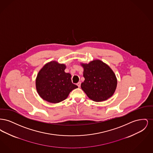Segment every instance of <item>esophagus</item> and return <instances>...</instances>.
I'll use <instances>...</instances> for the list:
<instances>
[{
	"label": "esophagus",
	"instance_id": "34e87169",
	"mask_svg": "<svg viewBox=\"0 0 153 153\" xmlns=\"http://www.w3.org/2000/svg\"><path fill=\"white\" fill-rule=\"evenodd\" d=\"M77 85L79 87H80V86H81V82H79L77 84Z\"/></svg>",
	"mask_w": 153,
	"mask_h": 153
}]
</instances>
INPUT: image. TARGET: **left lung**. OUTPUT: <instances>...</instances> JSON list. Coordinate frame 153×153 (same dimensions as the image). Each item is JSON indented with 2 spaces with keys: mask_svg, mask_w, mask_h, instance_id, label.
<instances>
[{
  "mask_svg": "<svg viewBox=\"0 0 153 153\" xmlns=\"http://www.w3.org/2000/svg\"><path fill=\"white\" fill-rule=\"evenodd\" d=\"M81 65L85 80L81 88L90 99L102 102L113 95L117 88V77L108 66L100 60Z\"/></svg>",
  "mask_w": 153,
  "mask_h": 153,
  "instance_id": "left-lung-1",
  "label": "left lung"
}]
</instances>
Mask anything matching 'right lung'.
I'll list each match as a JSON object with an SVG mask.
<instances>
[{"mask_svg": "<svg viewBox=\"0 0 153 153\" xmlns=\"http://www.w3.org/2000/svg\"><path fill=\"white\" fill-rule=\"evenodd\" d=\"M66 66L56 61L46 64L37 75L36 88L39 95L47 102L57 103L65 100L69 93L78 87L71 80Z\"/></svg>", "mask_w": 153, "mask_h": 153, "instance_id": "add662e5", "label": "right lung"}]
</instances>
